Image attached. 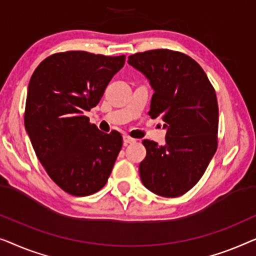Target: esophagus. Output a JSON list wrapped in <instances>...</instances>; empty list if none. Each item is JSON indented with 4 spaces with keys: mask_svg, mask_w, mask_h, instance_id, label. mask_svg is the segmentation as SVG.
Listing matches in <instances>:
<instances>
[{
    "mask_svg": "<svg viewBox=\"0 0 256 256\" xmlns=\"http://www.w3.org/2000/svg\"><path fill=\"white\" fill-rule=\"evenodd\" d=\"M123 140H124L125 145H128V144L136 142V139H133V138H131V136H123Z\"/></svg>",
    "mask_w": 256,
    "mask_h": 256,
    "instance_id": "34e87169",
    "label": "esophagus"
}]
</instances>
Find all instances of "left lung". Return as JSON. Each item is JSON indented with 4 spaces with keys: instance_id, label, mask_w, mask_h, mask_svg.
Wrapping results in <instances>:
<instances>
[{
    "instance_id": "left-lung-1",
    "label": "left lung",
    "mask_w": 256,
    "mask_h": 256,
    "mask_svg": "<svg viewBox=\"0 0 256 256\" xmlns=\"http://www.w3.org/2000/svg\"><path fill=\"white\" fill-rule=\"evenodd\" d=\"M148 78L154 94L150 118L164 122L166 144L145 139L139 164L142 184L162 197L189 192L206 170L218 146V103L214 88L198 64L184 53L150 50L128 56Z\"/></svg>"
}]
</instances>
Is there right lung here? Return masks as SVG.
Returning a JSON list of instances; mask_svg holds the SVG:
<instances>
[{
	"mask_svg": "<svg viewBox=\"0 0 256 256\" xmlns=\"http://www.w3.org/2000/svg\"><path fill=\"white\" fill-rule=\"evenodd\" d=\"M124 64L125 56L60 52L42 60L30 78L25 128L46 172L70 195L102 189L120 152V133L100 131L84 114Z\"/></svg>",
	"mask_w": 256,
	"mask_h": 256,
	"instance_id": "1",
	"label": "right lung"
}]
</instances>
